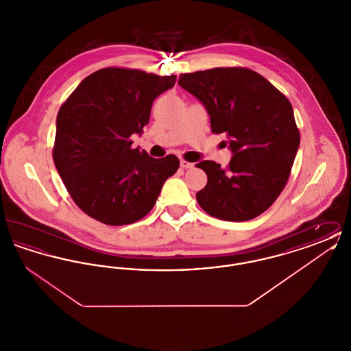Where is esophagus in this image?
Masks as SVG:
<instances>
[{
    "instance_id": "esophagus-1",
    "label": "esophagus",
    "mask_w": 351,
    "mask_h": 351,
    "mask_svg": "<svg viewBox=\"0 0 351 351\" xmlns=\"http://www.w3.org/2000/svg\"><path fill=\"white\" fill-rule=\"evenodd\" d=\"M180 166H182L183 168H185V169H186V168L195 167V165H193V163H191V162H186V160H183V159L180 160Z\"/></svg>"
}]
</instances>
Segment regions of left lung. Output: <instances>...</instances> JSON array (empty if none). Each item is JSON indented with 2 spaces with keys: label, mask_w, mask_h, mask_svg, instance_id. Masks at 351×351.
<instances>
[{
  "label": "left lung",
  "mask_w": 351,
  "mask_h": 351,
  "mask_svg": "<svg viewBox=\"0 0 351 351\" xmlns=\"http://www.w3.org/2000/svg\"><path fill=\"white\" fill-rule=\"evenodd\" d=\"M179 85L204 105L212 133L225 134L233 152L226 168L212 160L196 165L208 176L196 193L199 205L225 221L262 215L282 193L300 146L291 102L249 68L184 73Z\"/></svg>",
  "instance_id": "1"
}]
</instances>
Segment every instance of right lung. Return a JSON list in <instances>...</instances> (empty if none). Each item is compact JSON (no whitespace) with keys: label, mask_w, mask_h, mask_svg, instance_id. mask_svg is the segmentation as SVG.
Segmentation results:
<instances>
[{"label":"right lung","mask_w":351,"mask_h":351,"mask_svg":"<svg viewBox=\"0 0 351 351\" xmlns=\"http://www.w3.org/2000/svg\"><path fill=\"white\" fill-rule=\"evenodd\" d=\"M176 76L102 68L85 77L56 117L53 163L76 205L106 225H128L154 208L180 166L132 149L130 136L149 123L154 100Z\"/></svg>","instance_id":"obj_1"}]
</instances>
